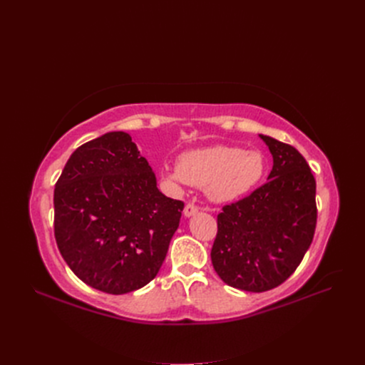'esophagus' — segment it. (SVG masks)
Returning <instances> with one entry per match:
<instances>
[{"mask_svg":"<svg viewBox=\"0 0 365 365\" xmlns=\"http://www.w3.org/2000/svg\"><path fill=\"white\" fill-rule=\"evenodd\" d=\"M198 213V207L195 205V204H186L185 205V208H183V215L186 216V217H190V216H194V215H197Z\"/></svg>","mask_w":365,"mask_h":365,"instance_id":"obj_1","label":"esophagus"}]
</instances>
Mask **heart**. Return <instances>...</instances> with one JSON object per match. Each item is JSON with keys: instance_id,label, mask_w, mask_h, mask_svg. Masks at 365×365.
Returning <instances> with one entry per match:
<instances>
[{"instance_id": "obj_1", "label": "heart", "mask_w": 365, "mask_h": 365, "mask_svg": "<svg viewBox=\"0 0 365 365\" xmlns=\"http://www.w3.org/2000/svg\"><path fill=\"white\" fill-rule=\"evenodd\" d=\"M263 170V157L256 150L212 146L182 153L175 167H163V176L178 186H204L210 200L227 202L255 187Z\"/></svg>"}]
</instances>
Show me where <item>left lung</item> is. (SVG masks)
I'll list each match as a JSON object with an SVG mask.
<instances>
[{
  "label": "left lung",
  "mask_w": 365,
  "mask_h": 365,
  "mask_svg": "<svg viewBox=\"0 0 365 365\" xmlns=\"http://www.w3.org/2000/svg\"><path fill=\"white\" fill-rule=\"evenodd\" d=\"M260 139L274 158L267 182L222 208L212 248L223 282L253 293L275 289L297 269L317 226V183L308 163L292 145Z\"/></svg>",
  "instance_id": "8db88e82"
}]
</instances>
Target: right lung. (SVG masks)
Here are the masks:
<instances>
[{
    "instance_id": "right-lung-1",
    "label": "right lung",
    "mask_w": 365,
    "mask_h": 365,
    "mask_svg": "<svg viewBox=\"0 0 365 365\" xmlns=\"http://www.w3.org/2000/svg\"><path fill=\"white\" fill-rule=\"evenodd\" d=\"M185 204L165 197L128 133L76 148L54 187V238L71 271L109 294L158 274Z\"/></svg>"
}]
</instances>
